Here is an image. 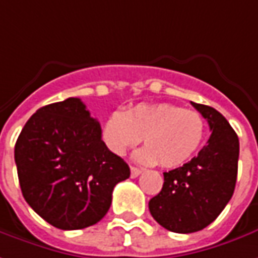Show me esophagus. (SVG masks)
<instances>
[{"label":"esophagus","instance_id":"34e87169","mask_svg":"<svg viewBox=\"0 0 258 258\" xmlns=\"http://www.w3.org/2000/svg\"><path fill=\"white\" fill-rule=\"evenodd\" d=\"M143 169L141 168H137V166H131V178H137L138 175H141Z\"/></svg>","mask_w":258,"mask_h":258}]
</instances>
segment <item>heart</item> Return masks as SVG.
<instances>
[{"instance_id": "obj_1", "label": "heart", "mask_w": 258, "mask_h": 258, "mask_svg": "<svg viewBox=\"0 0 258 258\" xmlns=\"http://www.w3.org/2000/svg\"><path fill=\"white\" fill-rule=\"evenodd\" d=\"M206 134V121L199 111L175 104H138L124 113L114 111L103 124L107 148L124 155L143 138L144 148L136 154L143 164L175 168L194 157Z\"/></svg>"}]
</instances>
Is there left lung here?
Masks as SVG:
<instances>
[{
  "instance_id": "obj_1",
  "label": "left lung",
  "mask_w": 258,
  "mask_h": 258,
  "mask_svg": "<svg viewBox=\"0 0 258 258\" xmlns=\"http://www.w3.org/2000/svg\"><path fill=\"white\" fill-rule=\"evenodd\" d=\"M190 103L209 122L208 144L189 162L164 172L161 192L148 203L152 217L173 233L209 226L232 199L237 179V134L213 107Z\"/></svg>"
}]
</instances>
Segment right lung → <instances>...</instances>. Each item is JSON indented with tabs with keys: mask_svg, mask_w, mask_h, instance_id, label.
<instances>
[{
	"mask_svg": "<svg viewBox=\"0 0 258 258\" xmlns=\"http://www.w3.org/2000/svg\"><path fill=\"white\" fill-rule=\"evenodd\" d=\"M22 195L49 225L78 230L110 209L114 186L130 176L101 140V127L78 97L41 107L15 144Z\"/></svg>",
	"mask_w": 258,
	"mask_h": 258,
	"instance_id": "1",
	"label": "right lung"
}]
</instances>
